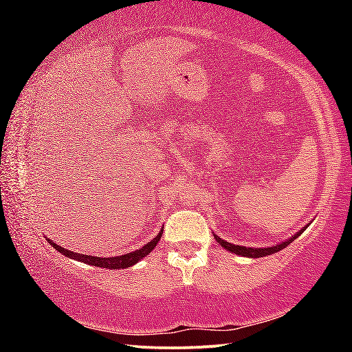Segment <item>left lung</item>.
Here are the masks:
<instances>
[{
	"instance_id": "1",
	"label": "left lung",
	"mask_w": 352,
	"mask_h": 352,
	"mask_svg": "<svg viewBox=\"0 0 352 352\" xmlns=\"http://www.w3.org/2000/svg\"><path fill=\"white\" fill-rule=\"evenodd\" d=\"M307 228L306 226H302V228L298 231L296 234H294L292 237H289V239H285L284 242H279V243H275V245L272 247H261V248H256V247H242V245H236V243H230L223 241L222 237H219L217 234H214V237H216V241L220 243V247H223L225 250H228V252L234 253V254H239V256H245V258H262V256H269V254H273V253H278L279 250H283L289 245V243L294 242L298 236L302 234V231H305Z\"/></svg>"
}]
</instances>
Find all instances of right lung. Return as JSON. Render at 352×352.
I'll use <instances>...</instances> for the list:
<instances>
[{"label":"right lung","instance_id":"add662e5","mask_svg":"<svg viewBox=\"0 0 352 352\" xmlns=\"http://www.w3.org/2000/svg\"><path fill=\"white\" fill-rule=\"evenodd\" d=\"M162 234H163V230L160 231V233L155 236L151 242H147L146 245H142L140 250H135V252H130L126 254H119V256H115V258H99V256L80 254V253L71 252V250L57 245V243L52 242L51 239H46V241L51 243V247H54L57 252H60L62 254L67 256V258L80 261V262H83V264H88V265L102 267V269H111V270L118 269L119 270V269H127V267H132L138 261L144 259L146 256L151 253L155 247H157V243L160 242V239H162Z\"/></svg>","mask_w":352,"mask_h":352}]
</instances>
